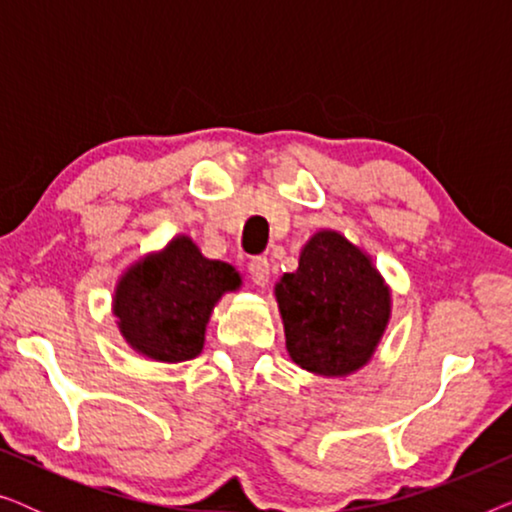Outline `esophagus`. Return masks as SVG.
Returning a JSON list of instances; mask_svg holds the SVG:
<instances>
[{"mask_svg":"<svg viewBox=\"0 0 512 512\" xmlns=\"http://www.w3.org/2000/svg\"><path fill=\"white\" fill-rule=\"evenodd\" d=\"M249 275L258 286H265L270 282V261L263 256H256L249 261Z\"/></svg>","mask_w":512,"mask_h":512,"instance_id":"esophagus-1","label":"esophagus"}]
</instances>
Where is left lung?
<instances>
[{
  "label": "left lung",
  "mask_w": 512,
  "mask_h": 512,
  "mask_svg": "<svg viewBox=\"0 0 512 512\" xmlns=\"http://www.w3.org/2000/svg\"><path fill=\"white\" fill-rule=\"evenodd\" d=\"M291 361L321 377H347L373 359L391 317V289L366 251L319 230L298 270L275 284Z\"/></svg>",
  "instance_id": "left-lung-1"
}]
</instances>
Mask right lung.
Segmentation results:
<instances>
[{
  "mask_svg": "<svg viewBox=\"0 0 512 512\" xmlns=\"http://www.w3.org/2000/svg\"><path fill=\"white\" fill-rule=\"evenodd\" d=\"M240 286L233 265L205 258L191 237L177 235L123 272L111 307L118 331L137 354L181 363L202 352L216 303Z\"/></svg>",
  "mask_w": 512,
  "mask_h": 512,
  "instance_id": "1",
  "label": "right lung"
}]
</instances>
